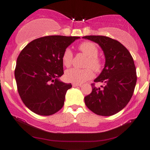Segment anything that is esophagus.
I'll use <instances>...</instances> for the list:
<instances>
[{"mask_svg": "<svg viewBox=\"0 0 150 150\" xmlns=\"http://www.w3.org/2000/svg\"><path fill=\"white\" fill-rule=\"evenodd\" d=\"M72 85L73 87H78V86H81V84H78V83H72Z\"/></svg>", "mask_w": 150, "mask_h": 150, "instance_id": "obj_1", "label": "esophagus"}]
</instances>
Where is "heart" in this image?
Wrapping results in <instances>:
<instances>
[{"label":"heart","mask_w":150,"mask_h":150,"mask_svg":"<svg viewBox=\"0 0 150 150\" xmlns=\"http://www.w3.org/2000/svg\"><path fill=\"white\" fill-rule=\"evenodd\" d=\"M78 48L83 54L88 57L85 63V67L87 68H72L66 71L64 76L68 82L80 84L93 78V72L90 69L91 68L96 72H100L102 68V63L100 59L98 57L99 50L97 46L93 43L88 41L83 42L79 45ZM72 61L73 54L72 51L69 48H66L62 54L63 64L67 67H69L72 64Z\"/></svg>","instance_id":"1"}]
</instances>
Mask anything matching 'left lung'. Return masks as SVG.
Wrapping results in <instances>:
<instances>
[{
    "label": "left lung",
    "mask_w": 150,
    "mask_h": 150,
    "mask_svg": "<svg viewBox=\"0 0 150 150\" xmlns=\"http://www.w3.org/2000/svg\"><path fill=\"white\" fill-rule=\"evenodd\" d=\"M83 38L98 43L105 57L103 70L94 80L104 86L97 88L92 83V91L84 98L85 104L95 114L113 115L127 105L134 93L137 77L133 57L120 42L107 36Z\"/></svg>",
    "instance_id": "8db88e82"
}]
</instances>
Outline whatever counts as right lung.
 <instances>
[{"mask_svg": "<svg viewBox=\"0 0 150 150\" xmlns=\"http://www.w3.org/2000/svg\"><path fill=\"white\" fill-rule=\"evenodd\" d=\"M80 37L50 35L39 38L22 49L14 75L19 94L28 109L40 115H51L62 108L71 83L59 80L64 74L62 54Z\"/></svg>", "mask_w": 150, "mask_h": 150, "instance_id": "obj_1", "label": "right lung"}]
</instances>
